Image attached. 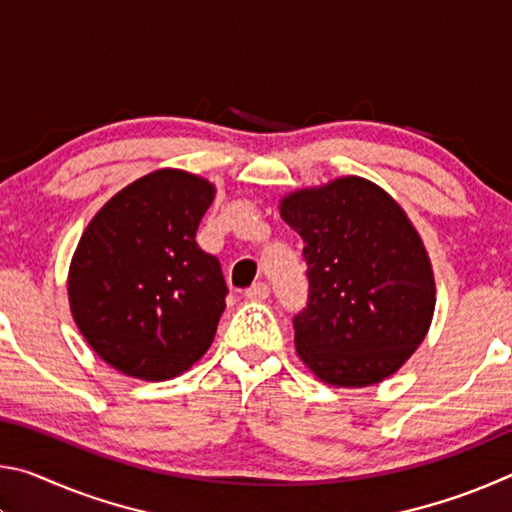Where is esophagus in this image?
Returning <instances> with one entry per match:
<instances>
[{"label":"esophagus","instance_id":"obj_1","mask_svg":"<svg viewBox=\"0 0 512 512\" xmlns=\"http://www.w3.org/2000/svg\"><path fill=\"white\" fill-rule=\"evenodd\" d=\"M268 293H271V289H268V284L257 282V284H253V287L246 291V298L253 300V302H262V300L268 298Z\"/></svg>","mask_w":512,"mask_h":512}]
</instances>
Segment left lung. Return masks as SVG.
Wrapping results in <instances>:
<instances>
[{"instance_id": "8db88e82", "label": "left lung", "mask_w": 512, "mask_h": 512, "mask_svg": "<svg viewBox=\"0 0 512 512\" xmlns=\"http://www.w3.org/2000/svg\"><path fill=\"white\" fill-rule=\"evenodd\" d=\"M280 216L305 241L309 300L293 318L300 361L336 388L395 375L436 307L431 259L400 203L343 176L284 196Z\"/></svg>"}]
</instances>
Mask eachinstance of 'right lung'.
<instances>
[{
	"mask_svg": "<svg viewBox=\"0 0 512 512\" xmlns=\"http://www.w3.org/2000/svg\"><path fill=\"white\" fill-rule=\"evenodd\" d=\"M214 194L210 180L158 169L112 196L81 235L69 309L90 348L121 375L178 377L212 345L228 287L196 230Z\"/></svg>",
	"mask_w": 512,
	"mask_h": 512,
	"instance_id": "right-lung-1",
	"label": "right lung"
}]
</instances>
